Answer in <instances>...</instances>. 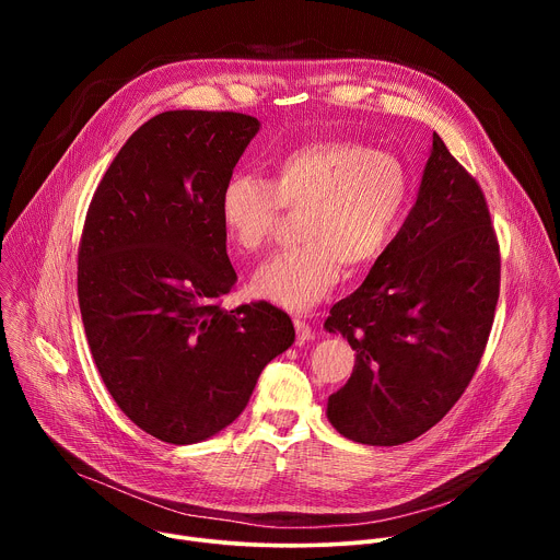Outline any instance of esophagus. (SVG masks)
Returning a JSON list of instances; mask_svg holds the SVG:
<instances>
[{
  "instance_id": "obj_1",
  "label": "esophagus",
  "mask_w": 560,
  "mask_h": 560,
  "mask_svg": "<svg viewBox=\"0 0 560 560\" xmlns=\"http://www.w3.org/2000/svg\"><path fill=\"white\" fill-rule=\"evenodd\" d=\"M294 330H296V341L299 343H303V341H310L312 339V328H310V324L305 322V318H301V316H296L294 318Z\"/></svg>"
}]
</instances>
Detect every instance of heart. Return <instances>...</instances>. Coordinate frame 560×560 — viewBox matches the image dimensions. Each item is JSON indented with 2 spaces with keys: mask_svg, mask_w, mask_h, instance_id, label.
I'll use <instances>...</instances> for the list:
<instances>
[{
  "mask_svg": "<svg viewBox=\"0 0 560 560\" xmlns=\"http://www.w3.org/2000/svg\"><path fill=\"white\" fill-rule=\"evenodd\" d=\"M410 177L401 159L359 141H314L292 150L275 179L232 175L219 195L228 242L257 253L275 236L283 210L299 214L301 246L275 255L253 277V292L288 310H307L339 283L343 264L376 261L401 223Z\"/></svg>",
  "mask_w": 560,
  "mask_h": 560,
  "instance_id": "1",
  "label": "heart"
}]
</instances>
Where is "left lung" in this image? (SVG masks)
Segmentation results:
<instances>
[{"label":"left lung","mask_w":560,"mask_h":560,"mask_svg":"<svg viewBox=\"0 0 560 560\" xmlns=\"http://www.w3.org/2000/svg\"><path fill=\"white\" fill-rule=\"evenodd\" d=\"M501 292V250L478 182L434 132L404 228L350 296L330 332L357 352L328 419L365 445H401L436 425L483 359Z\"/></svg>","instance_id":"8db88e82"}]
</instances>
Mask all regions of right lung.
Listing matches in <instances>:
<instances>
[{
    "mask_svg": "<svg viewBox=\"0 0 560 560\" xmlns=\"http://www.w3.org/2000/svg\"><path fill=\"white\" fill-rule=\"evenodd\" d=\"M259 121L168 110L121 145L77 253V296L97 370L150 436L188 445L230 425L261 370L294 341L268 301L223 310L236 283L219 219L223 184Z\"/></svg>",
    "mask_w": 560,
    "mask_h": 560,
    "instance_id": "1",
    "label": "right lung"
}]
</instances>
